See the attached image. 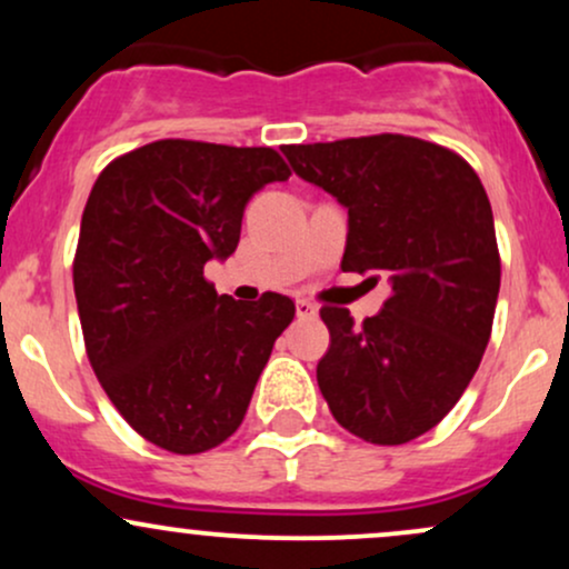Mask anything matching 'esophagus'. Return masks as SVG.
Instances as JSON below:
<instances>
[{"label": "esophagus", "mask_w": 569, "mask_h": 569, "mask_svg": "<svg viewBox=\"0 0 569 569\" xmlns=\"http://www.w3.org/2000/svg\"><path fill=\"white\" fill-rule=\"evenodd\" d=\"M318 316V307L312 302H307V299H297V318H316Z\"/></svg>", "instance_id": "34e87169"}]
</instances>
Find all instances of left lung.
Wrapping results in <instances>:
<instances>
[{"label":"left lung","instance_id":"1","mask_svg":"<svg viewBox=\"0 0 569 569\" xmlns=\"http://www.w3.org/2000/svg\"><path fill=\"white\" fill-rule=\"evenodd\" d=\"M283 154L348 208L342 270L388 276L393 289L361 326L345 307H323L331 345L318 388L358 439H417L466 393L492 331L500 253L485 187L460 154L398 133Z\"/></svg>","mask_w":569,"mask_h":569}]
</instances>
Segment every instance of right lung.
<instances>
[{
  "label": "right lung",
  "mask_w": 569,
  "mask_h": 569,
  "mask_svg": "<svg viewBox=\"0 0 569 569\" xmlns=\"http://www.w3.org/2000/svg\"><path fill=\"white\" fill-rule=\"evenodd\" d=\"M291 176L270 147L162 139L103 168L74 257L90 367L143 439L176 455L219 447L243 422L293 302H234L202 278L240 240L248 200Z\"/></svg>",
  "instance_id": "add662e5"
}]
</instances>
